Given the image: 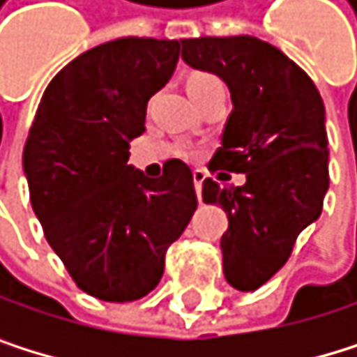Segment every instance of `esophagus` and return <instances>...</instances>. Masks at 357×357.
<instances>
[{"label":"esophagus","instance_id":"34e87169","mask_svg":"<svg viewBox=\"0 0 357 357\" xmlns=\"http://www.w3.org/2000/svg\"><path fill=\"white\" fill-rule=\"evenodd\" d=\"M206 178V172L204 170H193V185H195V193H198V198L202 200V183Z\"/></svg>","mask_w":357,"mask_h":357}]
</instances>
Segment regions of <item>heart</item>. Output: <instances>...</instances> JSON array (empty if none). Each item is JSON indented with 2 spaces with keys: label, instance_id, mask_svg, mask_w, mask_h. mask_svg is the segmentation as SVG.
Wrapping results in <instances>:
<instances>
[{
  "label": "heart",
  "instance_id": "heart-1",
  "mask_svg": "<svg viewBox=\"0 0 357 357\" xmlns=\"http://www.w3.org/2000/svg\"><path fill=\"white\" fill-rule=\"evenodd\" d=\"M219 86H223L221 80L213 74H206V72H198L189 78V93L208 91V89H219Z\"/></svg>",
  "mask_w": 357,
  "mask_h": 357
}]
</instances>
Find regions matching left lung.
<instances>
[{
	"label": "left lung",
	"mask_w": 357,
	"mask_h": 357,
	"mask_svg": "<svg viewBox=\"0 0 357 357\" xmlns=\"http://www.w3.org/2000/svg\"><path fill=\"white\" fill-rule=\"evenodd\" d=\"M181 44L187 66L217 74L229 89L234 108L208 170L243 172L247 183L231 187L206 178L202 198L219 204L229 221L221 236L225 281L253 291L287 261L298 234L321 215L330 185L324 102L307 72L259 38Z\"/></svg>",
	"instance_id": "8db88e82"
}]
</instances>
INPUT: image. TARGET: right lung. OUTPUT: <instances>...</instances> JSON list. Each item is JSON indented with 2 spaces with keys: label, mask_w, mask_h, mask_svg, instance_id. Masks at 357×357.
<instances>
[{
  "label": "right lung",
  "mask_w": 357,
  "mask_h": 357,
  "mask_svg": "<svg viewBox=\"0 0 357 357\" xmlns=\"http://www.w3.org/2000/svg\"><path fill=\"white\" fill-rule=\"evenodd\" d=\"M178 50V40L119 38L82 52L46 86L25 142L23 170L48 245L82 291L106 302L157 287L168 247L198 208L181 159L159 178L128 164Z\"/></svg>",
  "instance_id": "right-lung-1"
}]
</instances>
